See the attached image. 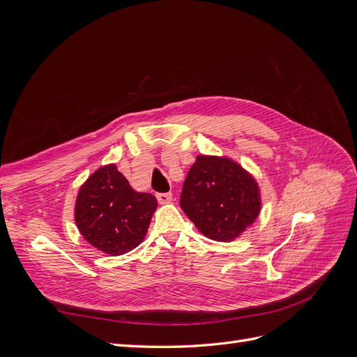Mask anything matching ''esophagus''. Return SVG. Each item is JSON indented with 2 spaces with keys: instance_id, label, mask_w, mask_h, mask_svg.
<instances>
[{
  "instance_id": "34e87169",
  "label": "esophagus",
  "mask_w": 357,
  "mask_h": 357,
  "mask_svg": "<svg viewBox=\"0 0 357 357\" xmlns=\"http://www.w3.org/2000/svg\"><path fill=\"white\" fill-rule=\"evenodd\" d=\"M156 198H158L159 204H167V202H169V201L172 199V193H171V192H165V193H158Z\"/></svg>"
}]
</instances>
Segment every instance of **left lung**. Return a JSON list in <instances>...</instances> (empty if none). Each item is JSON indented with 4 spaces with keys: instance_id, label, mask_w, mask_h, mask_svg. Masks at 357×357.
Masks as SVG:
<instances>
[{
    "instance_id": "8db88e82",
    "label": "left lung",
    "mask_w": 357,
    "mask_h": 357,
    "mask_svg": "<svg viewBox=\"0 0 357 357\" xmlns=\"http://www.w3.org/2000/svg\"><path fill=\"white\" fill-rule=\"evenodd\" d=\"M180 207L205 236L231 241L256 220L261 197L255 178L234 160L198 156L183 183Z\"/></svg>"
}]
</instances>
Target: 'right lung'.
Instances as JSON below:
<instances>
[{"mask_svg": "<svg viewBox=\"0 0 357 357\" xmlns=\"http://www.w3.org/2000/svg\"><path fill=\"white\" fill-rule=\"evenodd\" d=\"M158 201L129 186L116 165L96 169L80 188L74 219L84 240L119 256L143 241Z\"/></svg>", "mask_w": 357, "mask_h": 357, "instance_id": "add662e5", "label": "right lung"}]
</instances>
